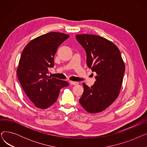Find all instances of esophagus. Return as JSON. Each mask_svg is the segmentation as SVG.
Returning a JSON list of instances; mask_svg holds the SVG:
<instances>
[{
    "label": "esophagus",
    "mask_w": 147,
    "mask_h": 147,
    "mask_svg": "<svg viewBox=\"0 0 147 147\" xmlns=\"http://www.w3.org/2000/svg\"><path fill=\"white\" fill-rule=\"evenodd\" d=\"M69 83H70L71 84H72V85H77V84H78V82H73V81H69Z\"/></svg>",
    "instance_id": "34e87169"
}]
</instances>
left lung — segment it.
<instances>
[{
    "mask_svg": "<svg viewBox=\"0 0 147 147\" xmlns=\"http://www.w3.org/2000/svg\"><path fill=\"white\" fill-rule=\"evenodd\" d=\"M76 39L86 53V63L96 72V81L84 88L79 102L90 113L102 111L117 98L125 71L119 48L111 41L94 34H78Z\"/></svg>",
    "mask_w": 147,
    "mask_h": 147,
    "instance_id": "left-lung-1",
    "label": "left lung"
}]
</instances>
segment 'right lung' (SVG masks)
I'll return each instance as SVG.
<instances>
[{
	"label": "right lung",
	"instance_id": "add662e5",
	"mask_svg": "<svg viewBox=\"0 0 147 147\" xmlns=\"http://www.w3.org/2000/svg\"><path fill=\"white\" fill-rule=\"evenodd\" d=\"M69 35L50 32L31 40L22 51L17 76L27 97L34 105L46 109L55 103L60 90L69 85L67 82L48 76L54 66V56L59 45Z\"/></svg>",
	"mask_w": 147,
	"mask_h": 147
}]
</instances>
